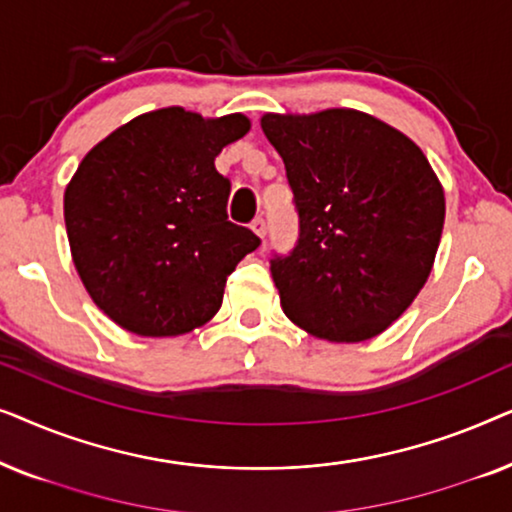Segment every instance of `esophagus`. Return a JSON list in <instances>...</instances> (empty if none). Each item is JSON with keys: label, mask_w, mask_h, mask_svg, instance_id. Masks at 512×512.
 Instances as JSON below:
<instances>
[{"label": "esophagus", "mask_w": 512, "mask_h": 512, "mask_svg": "<svg viewBox=\"0 0 512 512\" xmlns=\"http://www.w3.org/2000/svg\"><path fill=\"white\" fill-rule=\"evenodd\" d=\"M251 230H254V233L263 240L265 233H268V226H265V219H263V216H256V219L251 221Z\"/></svg>", "instance_id": "obj_1"}]
</instances>
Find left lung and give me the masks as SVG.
Here are the masks:
<instances>
[{
  "label": "left lung",
  "instance_id": "1",
  "mask_svg": "<svg viewBox=\"0 0 512 512\" xmlns=\"http://www.w3.org/2000/svg\"><path fill=\"white\" fill-rule=\"evenodd\" d=\"M284 160L298 242L270 258L282 310L314 338L361 342L408 310L431 275L445 193L422 149L356 109L265 114Z\"/></svg>",
  "mask_w": 512,
  "mask_h": 512
}]
</instances>
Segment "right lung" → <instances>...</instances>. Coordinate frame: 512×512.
I'll return each instance as SVG.
<instances>
[{
    "label": "right lung",
    "instance_id": "1",
    "mask_svg": "<svg viewBox=\"0 0 512 512\" xmlns=\"http://www.w3.org/2000/svg\"><path fill=\"white\" fill-rule=\"evenodd\" d=\"M249 118L149 111L81 160L65 191L69 249L95 305L125 331L167 338L219 312L235 265L261 240L228 221L223 146Z\"/></svg>",
    "mask_w": 512,
    "mask_h": 512
}]
</instances>
